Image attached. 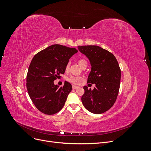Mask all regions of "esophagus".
Wrapping results in <instances>:
<instances>
[{
    "instance_id": "obj_1",
    "label": "esophagus",
    "mask_w": 151,
    "mask_h": 151,
    "mask_svg": "<svg viewBox=\"0 0 151 151\" xmlns=\"http://www.w3.org/2000/svg\"><path fill=\"white\" fill-rule=\"evenodd\" d=\"M77 88H78V87L75 86V85H73V86H72V89H76Z\"/></svg>"
}]
</instances>
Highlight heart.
<instances>
[{
  "mask_svg": "<svg viewBox=\"0 0 151 151\" xmlns=\"http://www.w3.org/2000/svg\"><path fill=\"white\" fill-rule=\"evenodd\" d=\"M77 62H78L79 65L82 67L83 66L84 63H87L86 60H84V59H79V60L77 61ZM69 63H67L66 65H65V70H68V68H69ZM83 80V78L81 77H77V76H72L70 77H69L68 78V81L70 82V83L74 84H79L80 82Z\"/></svg>",
  "mask_w": 151,
  "mask_h": 151,
  "instance_id": "heart-1",
  "label": "heart"
}]
</instances>
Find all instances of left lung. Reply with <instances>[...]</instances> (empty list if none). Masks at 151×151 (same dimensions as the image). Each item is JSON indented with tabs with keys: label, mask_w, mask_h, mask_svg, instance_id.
Returning <instances> with one entry per match:
<instances>
[{
	"label": "left lung",
	"mask_w": 151,
	"mask_h": 151,
	"mask_svg": "<svg viewBox=\"0 0 151 151\" xmlns=\"http://www.w3.org/2000/svg\"><path fill=\"white\" fill-rule=\"evenodd\" d=\"M78 49L89 58L91 65L87 83L96 84L93 90L84 86L82 103L91 113H104L113 106L119 92L121 79L119 64L113 54L100 47L87 45L79 46Z\"/></svg>",
	"instance_id": "obj_1"
}]
</instances>
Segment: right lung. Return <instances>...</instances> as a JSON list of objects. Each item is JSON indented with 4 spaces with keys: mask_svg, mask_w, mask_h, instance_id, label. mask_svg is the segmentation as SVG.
Returning <instances> with one entry per match:
<instances>
[{
    "mask_svg": "<svg viewBox=\"0 0 151 151\" xmlns=\"http://www.w3.org/2000/svg\"><path fill=\"white\" fill-rule=\"evenodd\" d=\"M77 52L75 48L53 45L32 59L26 76V88L36 108L45 115H54L64 106L72 85L65 81L60 88L53 81L64 74L68 60Z\"/></svg>",
    "mask_w": 151,
    "mask_h": 151,
    "instance_id": "add662e5",
    "label": "right lung"
}]
</instances>
